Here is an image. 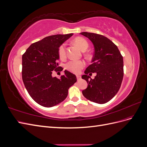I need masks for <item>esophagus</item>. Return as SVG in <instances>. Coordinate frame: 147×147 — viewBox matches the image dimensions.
<instances>
[{
	"label": "esophagus",
	"instance_id": "obj_1",
	"mask_svg": "<svg viewBox=\"0 0 147 147\" xmlns=\"http://www.w3.org/2000/svg\"><path fill=\"white\" fill-rule=\"evenodd\" d=\"M77 78L78 80H80V78H81L80 75H77Z\"/></svg>",
	"mask_w": 147,
	"mask_h": 147
}]
</instances>
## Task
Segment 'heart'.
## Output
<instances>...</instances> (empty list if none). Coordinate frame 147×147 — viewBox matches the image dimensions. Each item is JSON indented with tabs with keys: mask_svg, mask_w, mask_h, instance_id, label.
I'll use <instances>...</instances> for the list:
<instances>
[{
	"mask_svg": "<svg viewBox=\"0 0 147 147\" xmlns=\"http://www.w3.org/2000/svg\"><path fill=\"white\" fill-rule=\"evenodd\" d=\"M74 43L81 50L85 51L88 48V43L85 39L82 37H77L74 40ZM65 43H63L58 48V55L61 58H64L65 57ZM85 65V63L82 60H72L69 61L65 65V68L70 72L77 74L80 71Z\"/></svg>",
	"mask_w": 147,
	"mask_h": 147,
	"instance_id": "obj_1",
	"label": "heart"
}]
</instances>
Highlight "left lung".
<instances>
[{
  "mask_svg": "<svg viewBox=\"0 0 147 147\" xmlns=\"http://www.w3.org/2000/svg\"><path fill=\"white\" fill-rule=\"evenodd\" d=\"M94 47L92 64L84 71L82 78L88 86L82 91L84 97L97 104H105L112 99L119 91L123 81V58L117 46L110 39L100 34L83 32ZM96 72L91 79L88 74Z\"/></svg>",
  "mask_w": 147,
  "mask_h": 147,
  "instance_id": "obj_1",
  "label": "left lung"
}]
</instances>
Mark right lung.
<instances>
[{"instance_id":"add662e5","label":"right lung","mask_w":147,"mask_h":147,"mask_svg":"<svg viewBox=\"0 0 147 147\" xmlns=\"http://www.w3.org/2000/svg\"><path fill=\"white\" fill-rule=\"evenodd\" d=\"M73 34L48 36L35 42L22 56V78L26 90L33 100L45 107L61 103L68 95L69 88L77 82L75 75L67 70L60 78L53 77L58 67V48Z\"/></svg>"}]
</instances>
